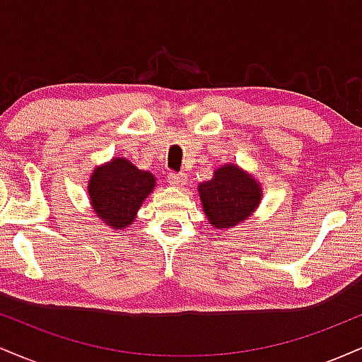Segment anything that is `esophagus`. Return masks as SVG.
<instances>
[{
  "label": "esophagus",
  "mask_w": 362,
  "mask_h": 362,
  "mask_svg": "<svg viewBox=\"0 0 362 362\" xmlns=\"http://www.w3.org/2000/svg\"><path fill=\"white\" fill-rule=\"evenodd\" d=\"M167 180H168V184L173 185V187L185 185V177L182 175V173H168Z\"/></svg>",
  "instance_id": "obj_1"
}]
</instances>
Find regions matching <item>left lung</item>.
<instances>
[{"label": "left lung", "instance_id": "8db88e82", "mask_svg": "<svg viewBox=\"0 0 362 362\" xmlns=\"http://www.w3.org/2000/svg\"><path fill=\"white\" fill-rule=\"evenodd\" d=\"M197 192L214 230H230L250 219L264 197L260 182L236 163L216 168L211 180L197 185Z\"/></svg>", "mask_w": 362, "mask_h": 362}]
</instances>
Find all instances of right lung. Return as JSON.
<instances>
[{"label":"right lung","mask_w":362,"mask_h":362,"mask_svg":"<svg viewBox=\"0 0 362 362\" xmlns=\"http://www.w3.org/2000/svg\"><path fill=\"white\" fill-rule=\"evenodd\" d=\"M155 187L156 177L151 172L115 156L93 168L86 190L93 214L107 226L122 230L136 221L139 207Z\"/></svg>","instance_id":"1"}]
</instances>
